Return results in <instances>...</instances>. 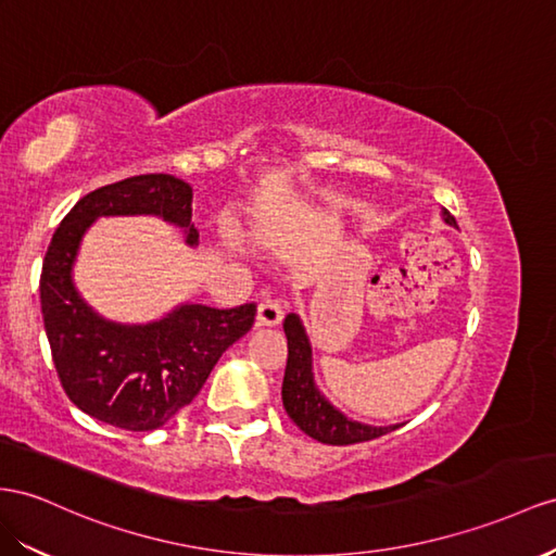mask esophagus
Returning <instances> with one entry per match:
<instances>
[{
  "label": "esophagus",
  "instance_id": "obj_1",
  "mask_svg": "<svg viewBox=\"0 0 556 556\" xmlns=\"http://www.w3.org/2000/svg\"><path fill=\"white\" fill-rule=\"evenodd\" d=\"M283 319V303L279 298H265V301L258 305V317H255V324L258 326H277Z\"/></svg>",
  "mask_w": 556,
  "mask_h": 556
}]
</instances>
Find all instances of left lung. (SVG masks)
<instances>
[{"mask_svg": "<svg viewBox=\"0 0 556 556\" xmlns=\"http://www.w3.org/2000/svg\"><path fill=\"white\" fill-rule=\"evenodd\" d=\"M444 220L448 225H455V218L448 211H444ZM283 333H287L289 357L281 382V402L289 418L301 427L307 437L321 441V444L348 446L378 439L382 434L394 432L396 427H371L348 420L340 410H336L324 400L319 390L315 388V382H312V350L301 319L295 315H289L283 319Z\"/></svg>", "mask_w": 556, "mask_h": 556, "instance_id": "8db88e82", "label": "left lung"}]
</instances>
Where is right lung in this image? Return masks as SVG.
Returning <instances> with one entry per match:
<instances>
[{"mask_svg":"<svg viewBox=\"0 0 556 556\" xmlns=\"http://www.w3.org/2000/svg\"><path fill=\"white\" fill-rule=\"evenodd\" d=\"M154 213L188 230L192 188L166 174L134 176L84 194L53 232L39 277L51 357L70 402L119 430L150 432L204 388L223 352L255 321V303L230 309L182 305L148 326L101 319L77 295L70 269L84 230L98 216Z\"/></svg>","mask_w":556,"mask_h":556,"instance_id":"add662e5","label":"right lung"}]
</instances>
